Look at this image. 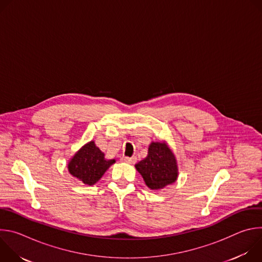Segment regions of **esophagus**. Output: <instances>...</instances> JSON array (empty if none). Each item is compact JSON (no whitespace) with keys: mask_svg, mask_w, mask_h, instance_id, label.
<instances>
[{"mask_svg":"<svg viewBox=\"0 0 262 262\" xmlns=\"http://www.w3.org/2000/svg\"><path fill=\"white\" fill-rule=\"evenodd\" d=\"M121 161H122V162H125V163H128V164H135V163H136V158H135V157H133V158L122 157V158H121Z\"/></svg>","mask_w":262,"mask_h":262,"instance_id":"obj_1","label":"esophagus"}]
</instances>
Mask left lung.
Listing matches in <instances>:
<instances>
[{
    "mask_svg": "<svg viewBox=\"0 0 262 262\" xmlns=\"http://www.w3.org/2000/svg\"><path fill=\"white\" fill-rule=\"evenodd\" d=\"M136 169L151 190L163 189L177 178L175 157L165 143H151L148 148L147 158L136 164Z\"/></svg>",
    "mask_w": 262,
    "mask_h": 262,
    "instance_id": "left-lung-1",
    "label": "left lung"
}]
</instances>
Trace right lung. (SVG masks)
<instances>
[{
  "mask_svg": "<svg viewBox=\"0 0 262 262\" xmlns=\"http://www.w3.org/2000/svg\"><path fill=\"white\" fill-rule=\"evenodd\" d=\"M115 160H105L104 155L93 141L83 146L68 164L69 173L85 184L96 183Z\"/></svg>",
  "mask_w": 262,
  "mask_h": 262,
  "instance_id": "1",
  "label": "right lung"
}]
</instances>
